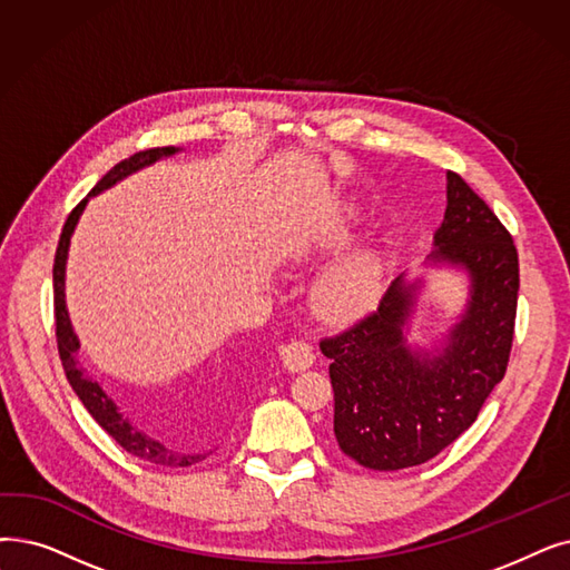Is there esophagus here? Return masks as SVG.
Wrapping results in <instances>:
<instances>
[{
  "mask_svg": "<svg viewBox=\"0 0 570 570\" xmlns=\"http://www.w3.org/2000/svg\"><path fill=\"white\" fill-rule=\"evenodd\" d=\"M279 358L288 373H303V370L312 367V363H314V350L307 342L293 340L286 346H282Z\"/></svg>",
  "mask_w": 570,
  "mask_h": 570,
  "instance_id": "esophagus-1",
  "label": "esophagus"
}]
</instances>
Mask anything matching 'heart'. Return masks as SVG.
<instances>
[{
    "mask_svg": "<svg viewBox=\"0 0 570 570\" xmlns=\"http://www.w3.org/2000/svg\"><path fill=\"white\" fill-rule=\"evenodd\" d=\"M350 239V226L335 224L326 233L316 237H305L295 242L288 249V261L295 265L312 263ZM384 284V258L375 246H361V249L342 256L331 267H326L312 284L309 301L324 321H346L373 309L382 295Z\"/></svg>",
    "mask_w": 570,
    "mask_h": 570,
    "instance_id": "heart-1",
    "label": "heart"
}]
</instances>
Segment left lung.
I'll list each match as a JSON object with an SVG mask.
<instances>
[{
  "instance_id": "1",
  "label": "left lung",
  "mask_w": 570,
  "mask_h": 570,
  "mask_svg": "<svg viewBox=\"0 0 570 570\" xmlns=\"http://www.w3.org/2000/svg\"><path fill=\"white\" fill-rule=\"evenodd\" d=\"M431 268L459 274L464 295L451 328L419 343L413 321ZM517 291L512 237L482 197L448 171V209L422 267L401 272L377 312L321 342L331 358L340 450L365 468L401 470L452 444L505 375Z\"/></svg>"
}]
</instances>
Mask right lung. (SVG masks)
I'll return each mask as SVG.
<instances>
[{"label": "right lung", "mask_w": 570, "mask_h": 570, "mask_svg": "<svg viewBox=\"0 0 570 570\" xmlns=\"http://www.w3.org/2000/svg\"><path fill=\"white\" fill-rule=\"evenodd\" d=\"M184 148L179 146H165V148H151V151H141L130 156L128 160H120L116 167H111L107 175L97 181V186L90 190V195L86 200L73 209L67 218V224L62 228L60 242H58V252H56V265H53V295H56V335H58V352H60V361L65 367V375L73 389V393L79 395L81 403L86 405V410L90 412V416L100 424L126 452L148 461V463H158V465H167V468H186L193 465L197 461L207 459L209 452L205 454H186V452H177L167 448L165 442H160L158 438H154L148 431L135 426L130 419L120 412V407L114 403L111 395L97 384L92 377L86 375V370L79 367V350H81V340L71 326L69 318V309H67V291H65V279H67V258H69V244L73 237V230H77L79 220L88 207L90 197H97L100 193L114 188L116 184H120L122 179H128L132 175H137L139 169L154 165L163 158L177 156L181 154Z\"/></svg>", "instance_id": "1"}]
</instances>
